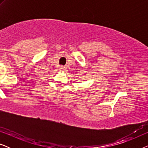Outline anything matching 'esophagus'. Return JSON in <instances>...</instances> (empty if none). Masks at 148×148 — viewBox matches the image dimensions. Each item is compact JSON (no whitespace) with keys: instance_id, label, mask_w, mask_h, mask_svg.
Here are the masks:
<instances>
[{"instance_id":"obj_1","label":"esophagus","mask_w":148,"mask_h":148,"mask_svg":"<svg viewBox=\"0 0 148 148\" xmlns=\"http://www.w3.org/2000/svg\"><path fill=\"white\" fill-rule=\"evenodd\" d=\"M64 69V67L62 66H60V69Z\"/></svg>"}]
</instances>
